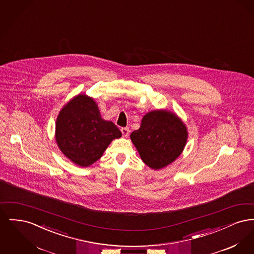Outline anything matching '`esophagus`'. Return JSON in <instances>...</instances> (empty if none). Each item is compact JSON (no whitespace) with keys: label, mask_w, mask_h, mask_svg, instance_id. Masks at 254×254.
Listing matches in <instances>:
<instances>
[{"label":"esophagus","mask_w":254,"mask_h":254,"mask_svg":"<svg viewBox=\"0 0 254 254\" xmlns=\"http://www.w3.org/2000/svg\"><path fill=\"white\" fill-rule=\"evenodd\" d=\"M121 132L124 137H127L129 134V128L128 127H122Z\"/></svg>","instance_id":"esophagus-1"}]
</instances>
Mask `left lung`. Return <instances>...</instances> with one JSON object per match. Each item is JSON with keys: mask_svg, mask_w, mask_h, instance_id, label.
I'll list each match as a JSON object with an SVG mask.
<instances>
[{"mask_svg": "<svg viewBox=\"0 0 254 254\" xmlns=\"http://www.w3.org/2000/svg\"><path fill=\"white\" fill-rule=\"evenodd\" d=\"M188 136V128L176 113L155 109L144 115L139 129L130 134V140L145 165L159 170L181 155Z\"/></svg>", "mask_w": 254, "mask_h": 254, "instance_id": "obj_1", "label": "left lung"}]
</instances>
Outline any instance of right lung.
<instances>
[{
	"label": "right lung",
	"mask_w": 254,
	"mask_h": 254,
	"mask_svg": "<svg viewBox=\"0 0 254 254\" xmlns=\"http://www.w3.org/2000/svg\"><path fill=\"white\" fill-rule=\"evenodd\" d=\"M120 137L119 128L104 120L94 99L84 93L73 97L57 116V145L65 157L82 168L94 164L109 144Z\"/></svg>",
	"instance_id": "1"
}]
</instances>
